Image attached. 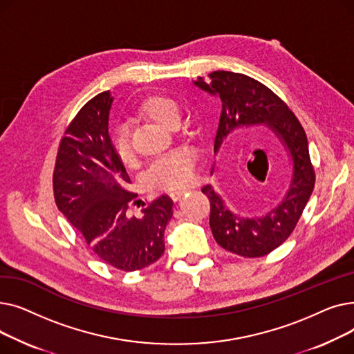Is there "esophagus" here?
Here are the masks:
<instances>
[{
  "label": "esophagus",
  "mask_w": 354,
  "mask_h": 354,
  "mask_svg": "<svg viewBox=\"0 0 354 354\" xmlns=\"http://www.w3.org/2000/svg\"><path fill=\"white\" fill-rule=\"evenodd\" d=\"M185 192H188V189H179V191H174V192H171L169 195H171V198L174 199V201H178Z\"/></svg>",
  "instance_id": "34e87169"
}]
</instances>
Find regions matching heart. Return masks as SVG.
<instances>
[{"instance_id": "heart-1", "label": "heart", "mask_w": 354, "mask_h": 354, "mask_svg": "<svg viewBox=\"0 0 354 354\" xmlns=\"http://www.w3.org/2000/svg\"><path fill=\"white\" fill-rule=\"evenodd\" d=\"M138 113L149 120L171 127L172 124H178L180 119V104L171 96L153 95L139 104ZM111 142L118 158L124 165H130L135 160V151L127 127H118ZM194 152L188 147H180L156 159L146 172V182L156 191H175L187 187L194 178Z\"/></svg>"}]
</instances>
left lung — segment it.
Instances as JSON below:
<instances>
[{
    "mask_svg": "<svg viewBox=\"0 0 354 354\" xmlns=\"http://www.w3.org/2000/svg\"><path fill=\"white\" fill-rule=\"evenodd\" d=\"M195 84L221 99V116L214 152L239 127L267 124L288 149L292 178L284 199L264 216L232 214L211 185L202 188L211 203L209 225L216 243L230 252L257 258L280 247L294 231L315 183L308 142L300 120L275 93L261 82L232 71H214Z\"/></svg>",
    "mask_w": 354,
    "mask_h": 354,
    "instance_id": "8db88e82",
    "label": "left lung"
}]
</instances>
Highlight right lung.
<instances>
[{
	"label": "right lung",
	"mask_w": 354,
	"mask_h": 354,
	"mask_svg": "<svg viewBox=\"0 0 354 354\" xmlns=\"http://www.w3.org/2000/svg\"><path fill=\"white\" fill-rule=\"evenodd\" d=\"M109 91L90 99L60 140L53 172L55 205L102 261L122 271L153 264L165 251L163 234L174 202L160 195L142 203L127 191L130 178L109 136Z\"/></svg>",
	"instance_id": "1"
}]
</instances>
